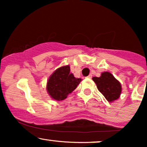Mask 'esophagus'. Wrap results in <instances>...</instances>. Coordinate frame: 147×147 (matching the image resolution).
I'll return each instance as SVG.
<instances>
[{
    "label": "esophagus",
    "mask_w": 147,
    "mask_h": 147,
    "mask_svg": "<svg viewBox=\"0 0 147 147\" xmlns=\"http://www.w3.org/2000/svg\"><path fill=\"white\" fill-rule=\"evenodd\" d=\"M87 78H88V79H91V78H92V75H89L87 77Z\"/></svg>",
    "instance_id": "esophagus-1"
}]
</instances>
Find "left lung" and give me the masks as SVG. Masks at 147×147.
Wrapping results in <instances>:
<instances>
[{
    "instance_id": "8db88e82",
    "label": "left lung",
    "mask_w": 147,
    "mask_h": 147,
    "mask_svg": "<svg viewBox=\"0 0 147 147\" xmlns=\"http://www.w3.org/2000/svg\"><path fill=\"white\" fill-rule=\"evenodd\" d=\"M92 80L107 101L113 102L119 97L122 92L121 84L110 72H103L101 77H92Z\"/></svg>"
}]
</instances>
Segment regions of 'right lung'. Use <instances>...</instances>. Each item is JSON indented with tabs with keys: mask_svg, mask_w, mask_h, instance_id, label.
Returning a JSON list of instances; mask_svg holds the SVG:
<instances>
[{
	"mask_svg": "<svg viewBox=\"0 0 147 147\" xmlns=\"http://www.w3.org/2000/svg\"><path fill=\"white\" fill-rule=\"evenodd\" d=\"M69 65L61 67L50 76L47 83V90L52 99L63 100L79 85L81 79H77L70 73Z\"/></svg>",
	"mask_w": 147,
	"mask_h": 147,
	"instance_id": "1",
	"label": "right lung"
}]
</instances>
